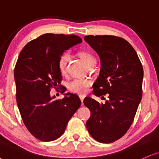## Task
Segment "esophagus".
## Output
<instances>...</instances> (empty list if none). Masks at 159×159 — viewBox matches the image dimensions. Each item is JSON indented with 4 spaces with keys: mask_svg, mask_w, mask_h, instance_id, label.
<instances>
[{
    "mask_svg": "<svg viewBox=\"0 0 159 159\" xmlns=\"http://www.w3.org/2000/svg\"><path fill=\"white\" fill-rule=\"evenodd\" d=\"M84 98H85V97H84V96H82V95L80 96V100H81V102H82V104H83Z\"/></svg>",
    "mask_w": 159,
    "mask_h": 159,
    "instance_id": "34e87169",
    "label": "esophagus"
}]
</instances>
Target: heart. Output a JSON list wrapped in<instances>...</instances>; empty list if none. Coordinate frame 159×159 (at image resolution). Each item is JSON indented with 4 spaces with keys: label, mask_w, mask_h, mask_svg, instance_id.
Returning <instances> with one entry per match:
<instances>
[{
    "label": "heart",
    "mask_w": 159,
    "mask_h": 159,
    "mask_svg": "<svg viewBox=\"0 0 159 159\" xmlns=\"http://www.w3.org/2000/svg\"><path fill=\"white\" fill-rule=\"evenodd\" d=\"M80 57H81L83 61L86 66H89L91 65L96 64V59L89 52H83L80 53ZM70 54L68 52H65L60 57L58 60V68L60 71L63 74L66 71V66H67L68 62L69 60ZM91 80L88 79H83V78H76L68 83V87L70 91L73 93L83 94L85 93L89 89V86L91 85Z\"/></svg>",
    "instance_id": "heart-1"
}]
</instances>
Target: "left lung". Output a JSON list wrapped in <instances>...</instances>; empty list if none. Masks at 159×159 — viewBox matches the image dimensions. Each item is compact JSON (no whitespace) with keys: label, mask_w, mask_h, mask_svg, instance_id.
Wrapping results in <instances>:
<instances>
[{"label":"left lung","mask_w":159,"mask_h":159,"mask_svg":"<svg viewBox=\"0 0 159 159\" xmlns=\"http://www.w3.org/2000/svg\"><path fill=\"white\" fill-rule=\"evenodd\" d=\"M84 39L101 60L93 94L108 96L104 104L85 98L84 105L91 111L86 127L95 140L112 143L124 136L134 121L142 97V65L125 39L112 35H89Z\"/></svg>","instance_id":"obj_1"}]
</instances>
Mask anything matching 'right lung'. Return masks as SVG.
Instances as JSON below:
<instances>
[{
  "label": "right lung",
  "mask_w": 159,
  "mask_h": 159,
  "mask_svg": "<svg viewBox=\"0 0 159 159\" xmlns=\"http://www.w3.org/2000/svg\"><path fill=\"white\" fill-rule=\"evenodd\" d=\"M81 43L75 34L48 33L30 41L20 53L14 72L17 107L28 130L43 142L61 136L81 105L74 93H66L63 99L57 100L55 96L50 95L52 88L62 86L59 58L65 51Z\"/></svg>",
  "instance_id": "right-lung-1"
}]
</instances>
